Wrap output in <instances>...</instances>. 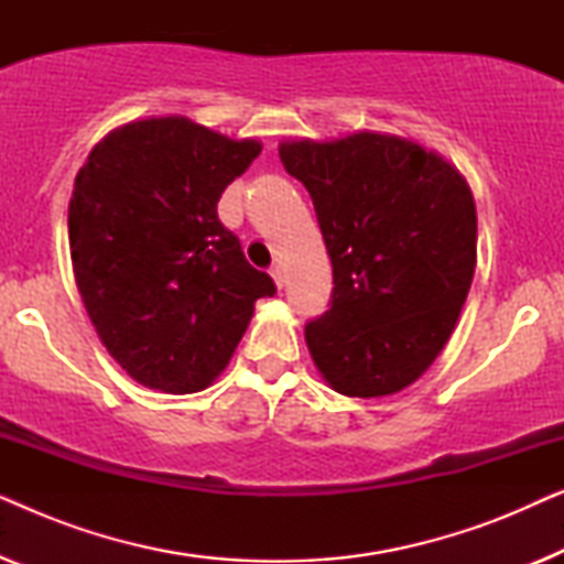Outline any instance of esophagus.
I'll list each match as a JSON object with an SVG mask.
<instances>
[{"label":"esophagus","mask_w":564,"mask_h":564,"mask_svg":"<svg viewBox=\"0 0 564 564\" xmlns=\"http://www.w3.org/2000/svg\"><path fill=\"white\" fill-rule=\"evenodd\" d=\"M269 274H272V280H274V284L276 288H284V272H282V267L280 264H274L272 269H269Z\"/></svg>","instance_id":"obj_1"}]
</instances>
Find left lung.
Returning <instances> with one entry per match:
<instances>
[{"label": "left lung", "instance_id": "left-lung-1", "mask_svg": "<svg viewBox=\"0 0 564 564\" xmlns=\"http://www.w3.org/2000/svg\"><path fill=\"white\" fill-rule=\"evenodd\" d=\"M334 267L330 307L305 326L311 357L349 398L395 395L457 326L477 261L475 199L457 169L408 138L359 130L284 141Z\"/></svg>", "mask_w": 564, "mask_h": 564}]
</instances>
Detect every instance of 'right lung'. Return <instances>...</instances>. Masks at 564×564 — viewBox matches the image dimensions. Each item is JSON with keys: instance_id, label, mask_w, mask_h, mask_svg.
<instances>
[{"instance_id": "add662e5", "label": "right lung", "mask_w": 564, "mask_h": 564, "mask_svg": "<svg viewBox=\"0 0 564 564\" xmlns=\"http://www.w3.org/2000/svg\"><path fill=\"white\" fill-rule=\"evenodd\" d=\"M261 153L182 115L135 120L87 156L68 203L76 288L99 341L143 388L205 390L272 276L246 261L218 199Z\"/></svg>"}]
</instances>
